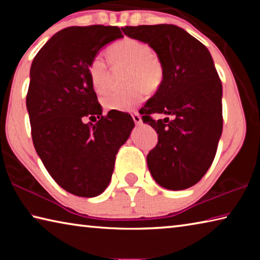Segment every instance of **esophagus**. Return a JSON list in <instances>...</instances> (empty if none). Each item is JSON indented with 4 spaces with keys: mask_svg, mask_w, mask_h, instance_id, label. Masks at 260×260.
Here are the masks:
<instances>
[{
    "mask_svg": "<svg viewBox=\"0 0 260 260\" xmlns=\"http://www.w3.org/2000/svg\"><path fill=\"white\" fill-rule=\"evenodd\" d=\"M132 117H133V120H134V122H135L136 125H140L141 122H142V119H141V116H140L138 112H134L133 116H132Z\"/></svg>",
    "mask_w": 260,
    "mask_h": 260,
    "instance_id": "34e87169",
    "label": "esophagus"
}]
</instances>
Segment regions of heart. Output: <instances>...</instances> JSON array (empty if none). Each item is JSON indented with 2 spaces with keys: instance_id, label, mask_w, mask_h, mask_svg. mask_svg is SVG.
<instances>
[{
  "instance_id": "1",
  "label": "heart",
  "mask_w": 260,
  "mask_h": 260,
  "mask_svg": "<svg viewBox=\"0 0 260 260\" xmlns=\"http://www.w3.org/2000/svg\"><path fill=\"white\" fill-rule=\"evenodd\" d=\"M112 65L128 67L126 82L131 83L124 89L109 90L101 103L107 110L128 111L143 99L144 88L153 91L159 88L164 80V65L157 55L152 54L151 48L146 43L125 39L114 43L108 50ZM88 78L90 85L98 94H102L109 83L108 63L102 56H95L88 65Z\"/></svg>"
}]
</instances>
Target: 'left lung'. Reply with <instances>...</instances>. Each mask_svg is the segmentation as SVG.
I'll list each match as a JSON object with an SVG mask.
<instances>
[{
    "label": "left lung",
    "mask_w": 260,
    "mask_h": 260,
    "mask_svg": "<svg viewBox=\"0 0 260 260\" xmlns=\"http://www.w3.org/2000/svg\"><path fill=\"white\" fill-rule=\"evenodd\" d=\"M148 43L164 65V80L140 110L142 120L158 134L148 153L149 171L159 186L182 190L208 172L222 133V85L210 51L179 26L141 25L121 28ZM153 113L172 120L155 121Z\"/></svg>",
    "instance_id": "left-lung-1"
}]
</instances>
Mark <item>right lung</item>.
<instances>
[{"label":"right lung","instance_id":"right-lung-1","mask_svg":"<svg viewBox=\"0 0 260 260\" xmlns=\"http://www.w3.org/2000/svg\"><path fill=\"white\" fill-rule=\"evenodd\" d=\"M124 37L117 26H72L57 32L37 56L26 96L35 150L51 178L80 197L102 193L119 148L134 127L131 114L102 107L88 78L101 48ZM86 117L99 118L86 124Z\"/></svg>","mask_w":260,"mask_h":260}]
</instances>
